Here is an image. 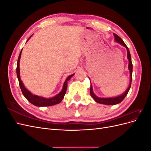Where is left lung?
<instances>
[{
    "instance_id": "1",
    "label": "left lung",
    "mask_w": 151,
    "mask_h": 151,
    "mask_svg": "<svg viewBox=\"0 0 151 151\" xmlns=\"http://www.w3.org/2000/svg\"><path fill=\"white\" fill-rule=\"evenodd\" d=\"M113 35H114V36H115V42L121 44L122 45H123V47H125L127 48V58H128V60H129V70L130 71V84H129V87H128V88L127 89V90L121 95L118 96H116V97H113V98H99V97H98L94 93L93 90V86H92V84H91V83L90 94L91 96V97H92L94 99V101L96 102H97L99 104H106V105H115V104L121 103L123 101V99L125 98V96L127 95L128 93H129V91L130 89L131 83H132V68H133V65H132V59H131L129 49L127 47V46L125 45L124 42H123L120 36H118L117 35H116L115 33H113Z\"/></svg>"
}]
</instances>
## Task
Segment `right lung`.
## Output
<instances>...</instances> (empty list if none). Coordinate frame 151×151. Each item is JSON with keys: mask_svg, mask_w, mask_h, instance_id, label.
Here are the masks:
<instances>
[{"mask_svg": "<svg viewBox=\"0 0 151 151\" xmlns=\"http://www.w3.org/2000/svg\"><path fill=\"white\" fill-rule=\"evenodd\" d=\"M31 36H32V35L28 39V40L26 41V42H28V41L30 39ZM22 50V49L21 50V51L19 53V57H18L17 64V68H16V73H17V76L18 81H19L20 88L21 89L22 94L24 95V96L31 104H33V105H35V106H40V107L53 106V105L57 104H58L59 103H60L62 101V100L63 99V98H64V96L66 93V91H67V81H68L70 79L71 77L74 75V74L70 75L69 76L67 77V78L65 81L64 83H63L62 91L58 94H57V95H55L53 97L46 98H44V97H42V96H37V95L33 94L29 90H28L25 88L24 84L22 83V82L21 79L19 61H20V58H21V57Z\"/></svg>", "mask_w": 151, "mask_h": 151, "instance_id": "add662e5", "label": "right lung"}]
</instances>
